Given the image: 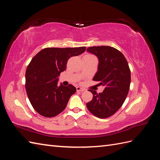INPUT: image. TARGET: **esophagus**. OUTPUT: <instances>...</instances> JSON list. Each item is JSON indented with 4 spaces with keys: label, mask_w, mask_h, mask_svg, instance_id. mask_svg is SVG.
Returning <instances> with one entry per match:
<instances>
[{
    "label": "esophagus",
    "mask_w": 160,
    "mask_h": 160,
    "mask_svg": "<svg viewBox=\"0 0 160 160\" xmlns=\"http://www.w3.org/2000/svg\"><path fill=\"white\" fill-rule=\"evenodd\" d=\"M76 90L77 91H84V89H83V88H81L80 87H76Z\"/></svg>",
    "instance_id": "34e87169"
}]
</instances>
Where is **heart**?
Listing matches in <instances>:
<instances>
[{"instance_id":"heart-1","label":"heart","mask_w":160,"mask_h":160,"mask_svg":"<svg viewBox=\"0 0 160 160\" xmlns=\"http://www.w3.org/2000/svg\"><path fill=\"white\" fill-rule=\"evenodd\" d=\"M86 56H87V57H91V56H91V55H87Z\"/></svg>"}]
</instances>
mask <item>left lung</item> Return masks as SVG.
Wrapping results in <instances>:
<instances>
[{"label":"left lung","instance_id":"1","mask_svg":"<svg viewBox=\"0 0 160 160\" xmlns=\"http://www.w3.org/2000/svg\"><path fill=\"white\" fill-rule=\"evenodd\" d=\"M87 51L99 60L93 80L99 81L100 85L104 87L100 93L89 90L93 97L87 103V107L95 116L107 118L116 113L126 100L130 88V69L123 54L113 47H90Z\"/></svg>","mask_w":160,"mask_h":160}]
</instances>
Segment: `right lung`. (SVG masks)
Instances as JSON below:
<instances>
[{
  "instance_id": "add662e5",
  "label": "right lung",
  "mask_w": 160,
  "mask_h": 160,
  "mask_svg": "<svg viewBox=\"0 0 160 160\" xmlns=\"http://www.w3.org/2000/svg\"><path fill=\"white\" fill-rule=\"evenodd\" d=\"M85 50V47L45 48L33 58L26 70L25 88L30 102L40 115L52 118L66 108L76 89L72 84L58 85V76L66 69L69 58Z\"/></svg>"
}]
</instances>
